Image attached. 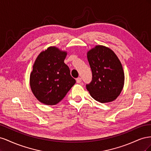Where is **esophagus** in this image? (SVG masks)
<instances>
[{
    "instance_id": "esophagus-1",
    "label": "esophagus",
    "mask_w": 151,
    "mask_h": 151,
    "mask_svg": "<svg viewBox=\"0 0 151 151\" xmlns=\"http://www.w3.org/2000/svg\"><path fill=\"white\" fill-rule=\"evenodd\" d=\"M76 82H77V83H80L81 82V77H77V78L76 79Z\"/></svg>"
}]
</instances>
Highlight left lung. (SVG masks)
<instances>
[{
    "label": "left lung",
    "mask_w": 151,
    "mask_h": 151,
    "mask_svg": "<svg viewBox=\"0 0 151 151\" xmlns=\"http://www.w3.org/2000/svg\"><path fill=\"white\" fill-rule=\"evenodd\" d=\"M92 71V80L87 90L96 101L111 102L120 95L124 85L122 63L111 49L97 45L87 54Z\"/></svg>",
    "instance_id": "1"
}]
</instances>
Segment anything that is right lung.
I'll return each mask as SVG.
<instances>
[{
  "label": "right lung",
  "instance_id": "1",
  "mask_svg": "<svg viewBox=\"0 0 151 151\" xmlns=\"http://www.w3.org/2000/svg\"><path fill=\"white\" fill-rule=\"evenodd\" d=\"M67 52L51 47L41 52L30 74L31 91L38 101L55 105L65 96L76 83L64 63Z\"/></svg>",
  "mask_w": 151,
  "mask_h": 151
}]
</instances>
